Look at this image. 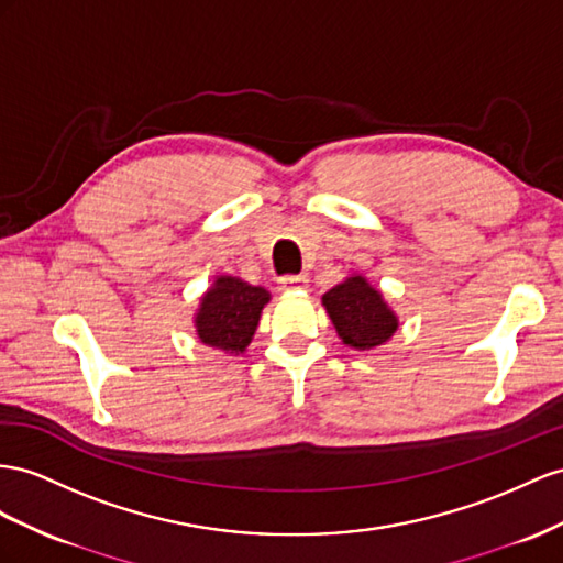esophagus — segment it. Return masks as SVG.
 Here are the masks:
<instances>
[{"label": "esophagus", "instance_id": "1", "mask_svg": "<svg viewBox=\"0 0 563 563\" xmlns=\"http://www.w3.org/2000/svg\"><path fill=\"white\" fill-rule=\"evenodd\" d=\"M307 285V276H283L280 287L283 290H299V287Z\"/></svg>", "mask_w": 563, "mask_h": 563}]
</instances>
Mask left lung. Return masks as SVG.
<instances>
[{
    "label": "left lung",
    "instance_id": "obj_1",
    "mask_svg": "<svg viewBox=\"0 0 563 563\" xmlns=\"http://www.w3.org/2000/svg\"><path fill=\"white\" fill-rule=\"evenodd\" d=\"M323 305L338 335L350 347L373 350L390 340L397 330V316L362 276L347 278L328 290Z\"/></svg>",
    "mask_w": 563,
    "mask_h": 563
}]
</instances>
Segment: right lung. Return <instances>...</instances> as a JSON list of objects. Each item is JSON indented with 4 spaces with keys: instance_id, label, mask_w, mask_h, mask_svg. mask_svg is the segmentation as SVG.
Listing matches in <instances>:
<instances>
[{
    "instance_id": "obj_1",
    "label": "right lung",
    "mask_w": 563,
    "mask_h": 563,
    "mask_svg": "<svg viewBox=\"0 0 563 563\" xmlns=\"http://www.w3.org/2000/svg\"><path fill=\"white\" fill-rule=\"evenodd\" d=\"M266 301L268 292L264 287L221 276L201 299L195 321L199 340L225 352H244L252 342Z\"/></svg>"
}]
</instances>
